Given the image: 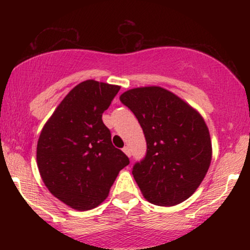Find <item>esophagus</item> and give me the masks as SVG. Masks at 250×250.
<instances>
[{
    "mask_svg": "<svg viewBox=\"0 0 250 250\" xmlns=\"http://www.w3.org/2000/svg\"><path fill=\"white\" fill-rule=\"evenodd\" d=\"M123 153L127 155L128 157L131 156V151H130V148H129V147H125V148H123Z\"/></svg>",
    "mask_w": 250,
    "mask_h": 250,
    "instance_id": "34e87169",
    "label": "esophagus"
}]
</instances>
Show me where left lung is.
I'll return each instance as SVG.
<instances>
[{"label": "left lung", "instance_id": "1", "mask_svg": "<svg viewBox=\"0 0 250 250\" xmlns=\"http://www.w3.org/2000/svg\"><path fill=\"white\" fill-rule=\"evenodd\" d=\"M120 101L136 116L147 141V154L133 167L145 199L162 207L190 197L207 174L211 141L197 110L161 87L125 91Z\"/></svg>", "mask_w": 250, "mask_h": 250}]
</instances>
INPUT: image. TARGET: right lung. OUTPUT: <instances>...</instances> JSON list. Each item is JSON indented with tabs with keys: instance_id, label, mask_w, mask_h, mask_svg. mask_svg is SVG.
I'll return each mask as SVG.
<instances>
[{
	"instance_id": "obj_1",
	"label": "right lung",
	"mask_w": 250,
	"mask_h": 250,
	"mask_svg": "<svg viewBox=\"0 0 250 250\" xmlns=\"http://www.w3.org/2000/svg\"><path fill=\"white\" fill-rule=\"evenodd\" d=\"M119 85L87 80L62 100L40 134L36 160L45 187L76 210L107 199L128 156L111 143L102 121Z\"/></svg>"
}]
</instances>
